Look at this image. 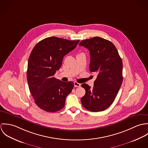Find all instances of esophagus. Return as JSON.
Returning <instances> with one entry per match:
<instances>
[{
    "mask_svg": "<svg viewBox=\"0 0 148 148\" xmlns=\"http://www.w3.org/2000/svg\"><path fill=\"white\" fill-rule=\"evenodd\" d=\"M74 86H75V87H79V86H81V84H79V83H78L77 82H74Z\"/></svg>",
    "mask_w": 148,
    "mask_h": 148,
    "instance_id": "1",
    "label": "esophagus"
}]
</instances>
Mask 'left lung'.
<instances>
[{"label": "left lung", "instance_id": "obj_1", "mask_svg": "<svg viewBox=\"0 0 148 148\" xmlns=\"http://www.w3.org/2000/svg\"><path fill=\"white\" fill-rule=\"evenodd\" d=\"M79 45L89 51V71L97 73L93 88L82 85L85 90L82 104L89 111H103L113 103L122 84V59L114 45L100 37L82 40Z\"/></svg>", "mask_w": 148, "mask_h": 148}]
</instances>
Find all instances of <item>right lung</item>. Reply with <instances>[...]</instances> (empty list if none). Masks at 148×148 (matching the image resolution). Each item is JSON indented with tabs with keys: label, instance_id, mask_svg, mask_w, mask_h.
<instances>
[{
	"label": "right lung",
	"instance_id": "add662e5",
	"mask_svg": "<svg viewBox=\"0 0 148 148\" xmlns=\"http://www.w3.org/2000/svg\"><path fill=\"white\" fill-rule=\"evenodd\" d=\"M79 42L52 36L40 41L33 48L28 62L27 78L35 103L42 110L55 112L65 106L74 83L63 82L54 75L61 67L64 56Z\"/></svg>",
	"mask_w": 148,
	"mask_h": 148
}]
</instances>
